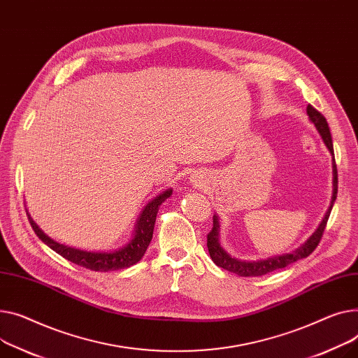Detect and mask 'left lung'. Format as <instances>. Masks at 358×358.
Segmentation results:
<instances>
[{"instance_id":"8db88e82","label":"left lung","mask_w":358,"mask_h":358,"mask_svg":"<svg viewBox=\"0 0 358 358\" xmlns=\"http://www.w3.org/2000/svg\"><path fill=\"white\" fill-rule=\"evenodd\" d=\"M306 113L309 116V121H311L318 134L321 135L325 147L328 148L329 154L332 155V197H331V204L325 213V216L322 219V222L320 223V226L317 227V230L308 237V239L295 250L289 252V253H282V255H276V256H271L266 259H257V260H241L231 257L220 245V222H219V216L214 214L213 216V229L211 231L207 234V249L210 253L211 260L216 264L217 266L236 273L239 276H262L271 273L276 269H282L287 268L288 265L294 264V262L303 259L306 256L311 255L315 248L318 246L324 229L327 226L329 213L332 210V206H334V201L337 199V192H338V174H337V165H336V158H334V147H332V138H331V132L327 124V119L311 105L306 106Z\"/></svg>"}]
</instances>
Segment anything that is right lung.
Returning <instances> with one entry per match:
<instances>
[{"mask_svg":"<svg viewBox=\"0 0 358 358\" xmlns=\"http://www.w3.org/2000/svg\"><path fill=\"white\" fill-rule=\"evenodd\" d=\"M171 194H173V188H169L165 189V192L159 193L157 197H154L151 201H148V204L139 214L131 241L127 245L110 252H90V250L76 249V248L59 243L55 239H52V237L47 236L36 224V222L31 219L29 213L27 216L33 230L38 236V239L44 242L50 249H53L56 253H59L64 259L73 262V264L83 266L86 269L96 271V272H110V271L127 269L138 264V262L142 259V256L145 255L147 248L150 246L152 239L155 219H157L159 206L166 199L171 197Z\"/></svg>","mask_w":358,"mask_h":358,"instance_id":"obj_1","label":"right lung"}]
</instances>
